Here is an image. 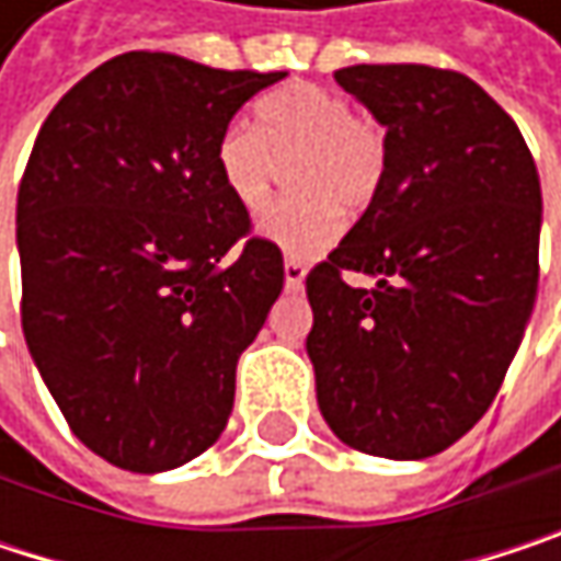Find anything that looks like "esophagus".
I'll return each mask as SVG.
<instances>
[{"mask_svg":"<svg viewBox=\"0 0 561 561\" xmlns=\"http://www.w3.org/2000/svg\"><path fill=\"white\" fill-rule=\"evenodd\" d=\"M305 285V266L298 260H285V288L298 291Z\"/></svg>","mask_w":561,"mask_h":561,"instance_id":"1","label":"esophagus"}]
</instances>
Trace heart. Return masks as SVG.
<instances>
[{
	"mask_svg": "<svg viewBox=\"0 0 561 561\" xmlns=\"http://www.w3.org/2000/svg\"><path fill=\"white\" fill-rule=\"evenodd\" d=\"M217 174L230 197L256 214L270 204L276 165H288L295 197L276 204L260 233L291 260L324 253L344 214H364L387 178V129L354 113L351 100L318 83H288L256 103V129L243 119L217 136Z\"/></svg>",
	"mask_w": 561,
	"mask_h": 561,
	"instance_id": "1",
	"label": "heart"
}]
</instances>
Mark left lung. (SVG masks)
Listing matches in <instances>:
<instances>
[{
  "instance_id": "obj_1",
  "label": "left lung",
  "mask_w": 561,
  "mask_h": 561,
  "mask_svg": "<svg viewBox=\"0 0 561 561\" xmlns=\"http://www.w3.org/2000/svg\"><path fill=\"white\" fill-rule=\"evenodd\" d=\"M387 129L377 201L308 279V357L331 432L415 461L488 412L539 285L542 191L504 110L428 64L334 70ZM347 275H370L360 289Z\"/></svg>"
}]
</instances>
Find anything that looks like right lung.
Here are the masks:
<instances>
[{
    "instance_id": "obj_1",
    "label": "right lung",
    "mask_w": 561,
    "mask_h": 561,
    "mask_svg": "<svg viewBox=\"0 0 561 561\" xmlns=\"http://www.w3.org/2000/svg\"><path fill=\"white\" fill-rule=\"evenodd\" d=\"M282 77L129 51L35 139L15 207L25 344L70 432L123 471H171L220 438L279 298V247L250 237L214 149Z\"/></svg>"
}]
</instances>
